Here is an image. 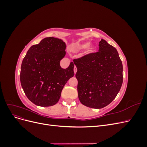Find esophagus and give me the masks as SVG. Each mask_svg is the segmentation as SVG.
I'll return each instance as SVG.
<instances>
[{
	"label": "esophagus",
	"mask_w": 147,
	"mask_h": 147,
	"mask_svg": "<svg viewBox=\"0 0 147 147\" xmlns=\"http://www.w3.org/2000/svg\"><path fill=\"white\" fill-rule=\"evenodd\" d=\"M74 73H75V74H76L77 71V67H76V66H74Z\"/></svg>",
	"instance_id": "1"
}]
</instances>
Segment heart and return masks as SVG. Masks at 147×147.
Returning <instances> with one entry per match:
<instances>
[{"label":"heart","instance_id":"obj_1","mask_svg":"<svg viewBox=\"0 0 147 147\" xmlns=\"http://www.w3.org/2000/svg\"><path fill=\"white\" fill-rule=\"evenodd\" d=\"M75 48L76 50L82 51L84 49L86 48L85 51H84V55H88L92 53L95 51V47L93 45H90V42H83L77 43L75 45Z\"/></svg>","mask_w":147,"mask_h":147}]
</instances>
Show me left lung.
I'll return each mask as SVG.
<instances>
[{"instance_id": "obj_1", "label": "left lung", "mask_w": 147, "mask_h": 147, "mask_svg": "<svg viewBox=\"0 0 147 147\" xmlns=\"http://www.w3.org/2000/svg\"><path fill=\"white\" fill-rule=\"evenodd\" d=\"M99 51L74 59L81 103L102 109L117 96L123 83V64L117 49L101 39Z\"/></svg>"}]
</instances>
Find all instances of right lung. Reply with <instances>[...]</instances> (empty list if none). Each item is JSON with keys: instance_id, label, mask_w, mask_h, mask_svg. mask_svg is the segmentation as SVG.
<instances>
[{"instance_id": "1", "label": "right lung", "mask_w": 147, "mask_h": 147, "mask_svg": "<svg viewBox=\"0 0 147 147\" xmlns=\"http://www.w3.org/2000/svg\"><path fill=\"white\" fill-rule=\"evenodd\" d=\"M65 48L61 39L47 37L26 53L21 64L20 82L26 96L36 105H55L65 83L74 77L73 62L67 69L60 65Z\"/></svg>"}]
</instances>
